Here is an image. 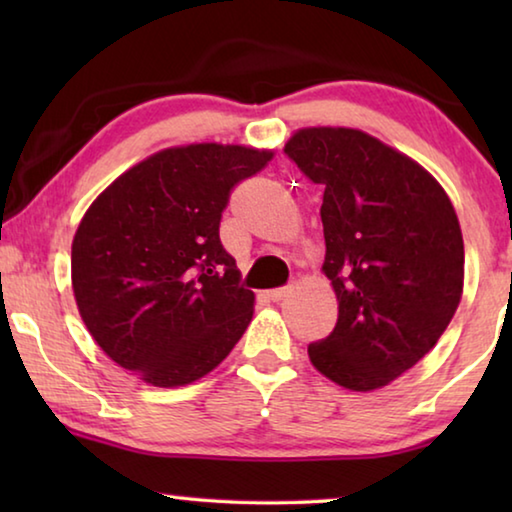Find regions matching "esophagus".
Masks as SVG:
<instances>
[{
  "mask_svg": "<svg viewBox=\"0 0 512 512\" xmlns=\"http://www.w3.org/2000/svg\"><path fill=\"white\" fill-rule=\"evenodd\" d=\"M289 293H291V289H271V291L264 293V298L271 300V302H280V300L287 298Z\"/></svg>",
  "mask_w": 512,
  "mask_h": 512,
  "instance_id": "esophagus-1",
  "label": "esophagus"
}]
</instances>
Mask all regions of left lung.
<instances>
[{
	"label": "left lung",
	"instance_id": "8db88e82",
	"mask_svg": "<svg viewBox=\"0 0 512 512\" xmlns=\"http://www.w3.org/2000/svg\"><path fill=\"white\" fill-rule=\"evenodd\" d=\"M284 151L325 187L323 273L339 302L334 332L309 345V361L348 391H377L456 314L465 280L456 210L422 164L359 128H298Z\"/></svg>",
	"mask_w": 512,
	"mask_h": 512
}]
</instances>
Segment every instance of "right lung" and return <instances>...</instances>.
<instances>
[{
    "mask_svg": "<svg viewBox=\"0 0 512 512\" xmlns=\"http://www.w3.org/2000/svg\"><path fill=\"white\" fill-rule=\"evenodd\" d=\"M273 149L183 144L149 155L94 198L72 241V289L99 348L144 384L178 388L228 357L255 293L219 239L232 187Z\"/></svg>",
    "mask_w": 512,
    "mask_h": 512,
    "instance_id": "right-lung-1",
    "label": "right lung"
}]
</instances>
